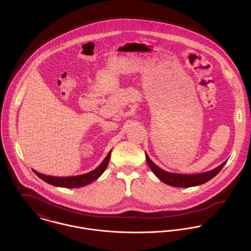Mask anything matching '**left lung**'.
<instances>
[{"mask_svg":"<svg viewBox=\"0 0 251 251\" xmlns=\"http://www.w3.org/2000/svg\"><path fill=\"white\" fill-rule=\"evenodd\" d=\"M145 154H146V159H147L148 165L151 168V170L153 172V174L160 180H162L164 183L172 185V186H176V187H191V186L203 184L216 176L220 172V170L223 168L225 163L227 162V160H226L223 163H221L219 166H217L214 170H211V171H208L205 173L185 175V174H177V173H170V172L164 171L163 169L158 167L156 164H154L150 159V157L148 156L147 153H145Z\"/></svg>","mask_w":251,"mask_h":251,"instance_id":"8db88e82","label":"left lung"}]
</instances>
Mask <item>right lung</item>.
Segmentation results:
<instances>
[{
	"instance_id": "add662e5",
	"label": "right lung",
	"mask_w": 251,
	"mask_h": 251,
	"mask_svg": "<svg viewBox=\"0 0 251 251\" xmlns=\"http://www.w3.org/2000/svg\"><path fill=\"white\" fill-rule=\"evenodd\" d=\"M112 150L108 152L107 156L103 159V161L100 163V166H98L95 170L78 176H72V177H54V176H48L41 173L36 172V170H33L36 176L44 181H46L49 184L60 186V187H67V188H75V187H81L85 186L94 180L98 179L102 175V173L105 171L109 163L110 154Z\"/></svg>"
}]
</instances>
